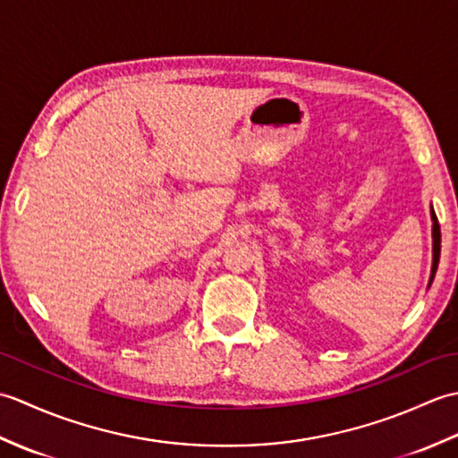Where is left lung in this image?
I'll return each instance as SVG.
<instances>
[{"label": "left lung", "mask_w": 458, "mask_h": 458, "mask_svg": "<svg viewBox=\"0 0 458 458\" xmlns=\"http://www.w3.org/2000/svg\"><path fill=\"white\" fill-rule=\"evenodd\" d=\"M431 216H433V269H431V281H433L437 266H439V256H441V226L439 222H437L435 212H431Z\"/></svg>", "instance_id": "left-lung-1"}]
</instances>
